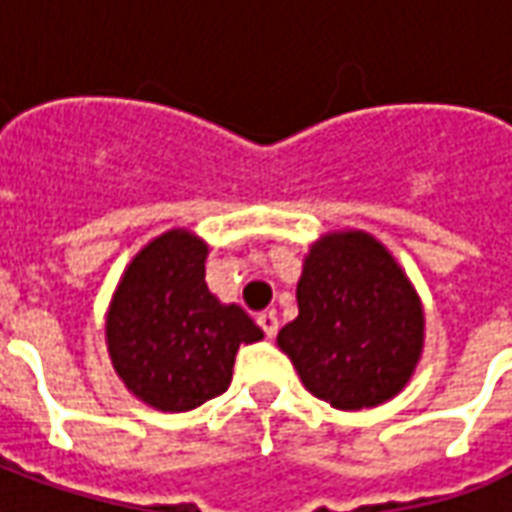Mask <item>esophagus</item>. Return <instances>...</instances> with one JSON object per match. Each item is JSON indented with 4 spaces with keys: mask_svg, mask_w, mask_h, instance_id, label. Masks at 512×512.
Here are the masks:
<instances>
[{
    "mask_svg": "<svg viewBox=\"0 0 512 512\" xmlns=\"http://www.w3.org/2000/svg\"><path fill=\"white\" fill-rule=\"evenodd\" d=\"M257 323H260V329L266 332V337H274V334L279 332V321L274 312H260V315H257Z\"/></svg>",
    "mask_w": 512,
    "mask_h": 512,
    "instance_id": "esophagus-1",
    "label": "esophagus"
}]
</instances>
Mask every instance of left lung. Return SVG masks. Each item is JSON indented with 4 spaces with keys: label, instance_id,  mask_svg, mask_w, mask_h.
Instances as JSON below:
<instances>
[{
    "label": "left lung",
    "instance_id": "1",
    "mask_svg": "<svg viewBox=\"0 0 512 512\" xmlns=\"http://www.w3.org/2000/svg\"><path fill=\"white\" fill-rule=\"evenodd\" d=\"M299 318L277 345L312 395L340 411L381 406L414 376L425 312L392 252L362 230L323 235L304 257Z\"/></svg>",
    "mask_w": 512,
    "mask_h": 512
}]
</instances>
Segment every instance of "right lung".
Listing matches in <instances>:
<instances>
[{"label": "right lung", "instance_id": "obj_1", "mask_svg": "<svg viewBox=\"0 0 512 512\" xmlns=\"http://www.w3.org/2000/svg\"><path fill=\"white\" fill-rule=\"evenodd\" d=\"M205 257L208 244L191 230H167L136 252L106 312L115 373L158 411H191L222 395L238 348L263 340L238 304L208 290Z\"/></svg>", "mask_w": 512, "mask_h": 512}]
</instances>
